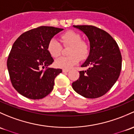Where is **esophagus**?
I'll use <instances>...</instances> for the list:
<instances>
[{
  "instance_id": "obj_1",
  "label": "esophagus",
  "mask_w": 134,
  "mask_h": 134,
  "mask_svg": "<svg viewBox=\"0 0 134 134\" xmlns=\"http://www.w3.org/2000/svg\"><path fill=\"white\" fill-rule=\"evenodd\" d=\"M62 71H63V72H68L69 71V69H63Z\"/></svg>"
}]
</instances>
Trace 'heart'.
<instances>
[{
  "mask_svg": "<svg viewBox=\"0 0 134 134\" xmlns=\"http://www.w3.org/2000/svg\"><path fill=\"white\" fill-rule=\"evenodd\" d=\"M61 42L65 46H70L67 56H61L56 59L55 65L58 68L69 69L72 66L78 63L80 58L85 59L89 53L88 46L85 42L81 40V36L77 32L68 31L61 35ZM62 44L55 38L49 40L47 45V51L51 56L58 57L61 53Z\"/></svg>",
  "mask_w": 134,
  "mask_h": 134,
  "instance_id": "1",
  "label": "heart"
}]
</instances>
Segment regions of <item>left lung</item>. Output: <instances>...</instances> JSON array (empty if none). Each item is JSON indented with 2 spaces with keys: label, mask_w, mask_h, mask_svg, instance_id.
<instances>
[{
  "label": "left lung",
  "mask_w": 134,
  "mask_h": 134,
  "mask_svg": "<svg viewBox=\"0 0 134 134\" xmlns=\"http://www.w3.org/2000/svg\"><path fill=\"white\" fill-rule=\"evenodd\" d=\"M85 34L90 42L89 55L81 65L80 78L72 83L74 91L87 98L102 96L110 89L120 74L122 57L113 38L93 26H73Z\"/></svg>",
  "instance_id": "obj_1"
}]
</instances>
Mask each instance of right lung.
Returning a JSON list of instances; mask_svg holds the SVG:
<instances>
[{
  "instance_id": "add662e5",
  "label": "right lung",
  "mask_w": 134,
  "mask_h": 134,
  "mask_svg": "<svg viewBox=\"0 0 134 134\" xmlns=\"http://www.w3.org/2000/svg\"><path fill=\"white\" fill-rule=\"evenodd\" d=\"M62 30L40 26L22 34L14 42L7 67L13 87L21 95L39 99L53 91L54 79L62 70L47 67L54 62L47 51V45ZM45 67L46 69L43 71Z\"/></svg>"
}]
</instances>
